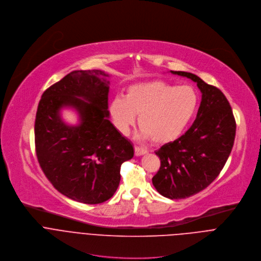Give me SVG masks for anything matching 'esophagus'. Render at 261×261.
Listing matches in <instances>:
<instances>
[{"label": "esophagus", "mask_w": 261, "mask_h": 261, "mask_svg": "<svg viewBox=\"0 0 261 261\" xmlns=\"http://www.w3.org/2000/svg\"><path fill=\"white\" fill-rule=\"evenodd\" d=\"M148 151L142 147H139V146H135V155L136 156H141V155H144L146 154Z\"/></svg>", "instance_id": "esophagus-1"}]
</instances>
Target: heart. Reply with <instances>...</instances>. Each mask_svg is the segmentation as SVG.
<instances>
[{
    "label": "heart",
    "mask_w": 261,
    "mask_h": 261,
    "mask_svg": "<svg viewBox=\"0 0 261 261\" xmlns=\"http://www.w3.org/2000/svg\"><path fill=\"white\" fill-rule=\"evenodd\" d=\"M197 107L198 95L192 86L159 80L129 86L124 97L112 99L110 111L121 134H128L139 114L141 136L156 144H167L184 132Z\"/></svg>",
    "instance_id": "1"
}]
</instances>
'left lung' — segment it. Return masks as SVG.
Masks as SVG:
<instances>
[{
    "label": "left lung",
    "mask_w": 261,
    "mask_h": 261,
    "mask_svg": "<svg viewBox=\"0 0 261 261\" xmlns=\"http://www.w3.org/2000/svg\"><path fill=\"white\" fill-rule=\"evenodd\" d=\"M171 73L191 79L201 92L190 128L155 151L161 159L160 171L152 178L155 189L165 197L181 199L203 190L218 177L231 152L237 125L229 102L219 88L191 73Z\"/></svg>",
    "instance_id": "8db88e82"
}]
</instances>
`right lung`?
Wrapping results in <instances>:
<instances>
[{"label": "right lung", "instance_id": "obj_1", "mask_svg": "<svg viewBox=\"0 0 261 261\" xmlns=\"http://www.w3.org/2000/svg\"><path fill=\"white\" fill-rule=\"evenodd\" d=\"M108 77L100 70L71 72L43 92L35 120L43 173L62 194L88 204L113 196L122 163L134 156L132 143L109 120ZM64 108L77 111L78 126L61 119Z\"/></svg>", "mask_w": 261, "mask_h": 261}]
</instances>
